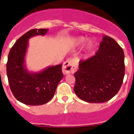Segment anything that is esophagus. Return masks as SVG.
Instances as JSON below:
<instances>
[{
  "instance_id": "34e87169",
  "label": "esophagus",
  "mask_w": 134,
  "mask_h": 134,
  "mask_svg": "<svg viewBox=\"0 0 134 134\" xmlns=\"http://www.w3.org/2000/svg\"><path fill=\"white\" fill-rule=\"evenodd\" d=\"M78 66L76 62L74 59H69L66 60L62 66V72L64 74H71L75 72L77 70Z\"/></svg>"
}]
</instances>
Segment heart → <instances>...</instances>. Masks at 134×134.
<instances>
[{
	"label": "heart",
	"instance_id": "heart-1",
	"mask_svg": "<svg viewBox=\"0 0 134 134\" xmlns=\"http://www.w3.org/2000/svg\"><path fill=\"white\" fill-rule=\"evenodd\" d=\"M86 41V38L84 37H79L78 38L75 40V43L77 46H82L85 44V43ZM94 47H95V43L93 40H90L87 41L86 46V49L87 52H91L94 49Z\"/></svg>",
	"mask_w": 134,
	"mask_h": 134
}]
</instances>
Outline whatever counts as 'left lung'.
I'll return each instance as SVG.
<instances>
[{
  "label": "left lung",
  "instance_id": "left-lung-1",
  "mask_svg": "<svg viewBox=\"0 0 134 134\" xmlns=\"http://www.w3.org/2000/svg\"><path fill=\"white\" fill-rule=\"evenodd\" d=\"M74 91L91 103L108 101L120 89L125 75L124 53L115 40L103 35L94 56L79 62Z\"/></svg>",
  "mask_w": 134,
  "mask_h": 134
}]
</instances>
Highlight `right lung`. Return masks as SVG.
<instances>
[{
  "mask_svg": "<svg viewBox=\"0 0 134 134\" xmlns=\"http://www.w3.org/2000/svg\"><path fill=\"white\" fill-rule=\"evenodd\" d=\"M48 29L29 31L17 40L10 49L7 74L11 92L16 100L28 105H41L52 99L57 86L63 78L62 64L49 66L41 72L27 70L25 58L28 41L35 35H45Z\"/></svg>",
  "mask_w": 134,
  "mask_h": 134,
  "instance_id": "right-lung-1",
  "label": "right lung"
}]
</instances>
